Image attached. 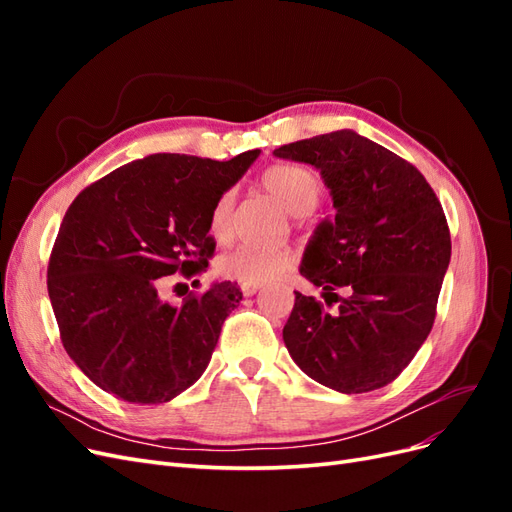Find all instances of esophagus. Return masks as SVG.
Wrapping results in <instances>:
<instances>
[{
    "label": "esophagus",
    "mask_w": 512,
    "mask_h": 512,
    "mask_svg": "<svg viewBox=\"0 0 512 512\" xmlns=\"http://www.w3.org/2000/svg\"><path fill=\"white\" fill-rule=\"evenodd\" d=\"M241 290L245 297H254V294L260 290V284H241Z\"/></svg>",
    "instance_id": "esophagus-1"
}]
</instances>
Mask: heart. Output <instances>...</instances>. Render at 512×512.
Here are the masks:
<instances>
[{
    "instance_id": "1",
    "label": "heart",
    "mask_w": 512,
    "mask_h": 512,
    "mask_svg": "<svg viewBox=\"0 0 512 512\" xmlns=\"http://www.w3.org/2000/svg\"><path fill=\"white\" fill-rule=\"evenodd\" d=\"M262 188H265L277 203L282 205L292 218H303L312 211L322 194V179L312 168L297 164H280L271 166L262 173ZM230 211H232V194L226 192L215 203L209 232L215 241H226L230 228ZM294 254L290 250H256V247H237L224 254L218 262V271L226 280L241 284H267L277 280L294 267Z\"/></svg>"
}]
</instances>
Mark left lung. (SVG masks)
Listing matches in <instances>:
<instances>
[{"label":"left lung","mask_w":512,"mask_h":512,"mask_svg":"<svg viewBox=\"0 0 512 512\" xmlns=\"http://www.w3.org/2000/svg\"><path fill=\"white\" fill-rule=\"evenodd\" d=\"M273 156L318 168L335 207L299 271L339 307L329 314L294 292L284 344L309 378L337 393L380 389L408 367L436 318L451 262L440 200L410 162L354 130L282 145ZM335 287L349 294L339 298Z\"/></svg>","instance_id":"8db88e82"}]
</instances>
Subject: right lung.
I'll list each match as a JSON object with an SVG mask.
<instances>
[{
  "label": "right lung",
  "instance_id": "add662e5",
  "mask_svg": "<svg viewBox=\"0 0 512 512\" xmlns=\"http://www.w3.org/2000/svg\"><path fill=\"white\" fill-rule=\"evenodd\" d=\"M258 156L153 153L74 198L46 277L61 342L102 391L164 404L203 376L243 294L237 282H220L173 305L158 294L160 277L207 267L211 211Z\"/></svg>",
  "mask_w": 512,
  "mask_h": 512
}]
</instances>
